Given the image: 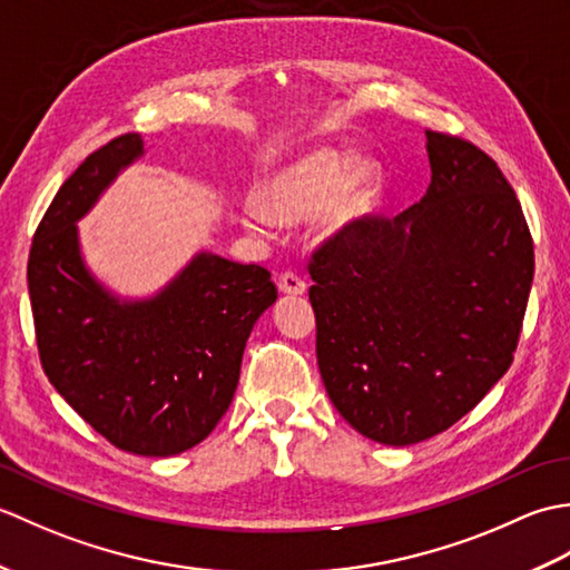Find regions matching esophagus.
Segmentation results:
<instances>
[{"mask_svg": "<svg viewBox=\"0 0 570 570\" xmlns=\"http://www.w3.org/2000/svg\"><path fill=\"white\" fill-rule=\"evenodd\" d=\"M276 286H278V292H282V294H292V296H301L306 292V282L294 272H284L282 276H278Z\"/></svg>", "mask_w": 570, "mask_h": 570, "instance_id": "1", "label": "esophagus"}]
</instances>
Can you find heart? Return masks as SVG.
<instances>
[{
	"label": "heart",
	"instance_id": "b5f03b06",
	"mask_svg": "<svg viewBox=\"0 0 570 570\" xmlns=\"http://www.w3.org/2000/svg\"><path fill=\"white\" fill-rule=\"evenodd\" d=\"M380 168L372 159L350 161L335 149H313L266 180L259 198H247L239 223L249 233L272 235L276 218L306 220L316 215L325 235H335L357 220L377 186Z\"/></svg>",
	"mask_w": 570,
	"mask_h": 570
}]
</instances>
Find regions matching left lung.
<instances>
[{
    "mask_svg": "<svg viewBox=\"0 0 570 570\" xmlns=\"http://www.w3.org/2000/svg\"><path fill=\"white\" fill-rule=\"evenodd\" d=\"M426 196L392 220H353L308 264L325 392L384 445L451 429L502 380L534 278V242L498 164L441 131H426Z\"/></svg>",
    "mask_w": 570,
    "mask_h": 570,
    "instance_id": "left-lung-1",
    "label": "left lung"
}]
</instances>
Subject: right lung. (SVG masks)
Segmentation results:
<instances>
[{
	"instance_id": "obj_1",
	"label": "right lung",
	"mask_w": 570,
	"mask_h": 570,
	"mask_svg": "<svg viewBox=\"0 0 570 570\" xmlns=\"http://www.w3.org/2000/svg\"><path fill=\"white\" fill-rule=\"evenodd\" d=\"M141 154V137L122 135L72 171L36 227L27 276L56 392L119 451L168 458L208 439L225 416L276 286L259 264L198 252L149 298L107 292L82 259L76 223Z\"/></svg>"
}]
</instances>
